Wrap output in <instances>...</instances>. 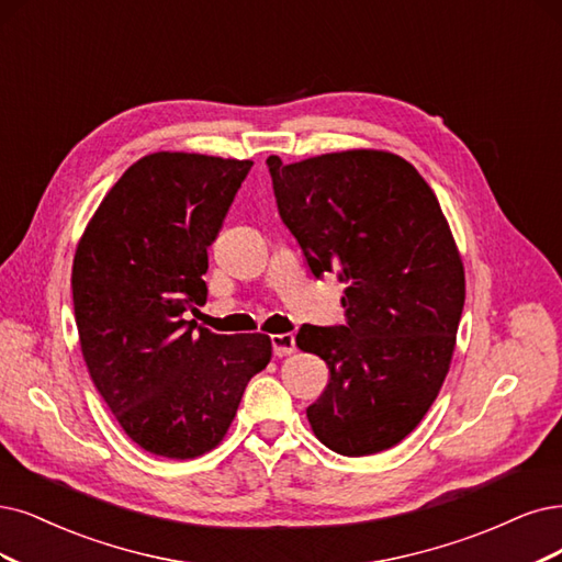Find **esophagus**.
Instances as JSON below:
<instances>
[{"label": "esophagus", "mask_w": 562, "mask_h": 562, "mask_svg": "<svg viewBox=\"0 0 562 562\" xmlns=\"http://www.w3.org/2000/svg\"><path fill=\"white\" fill-rule=\"evenodd\" d=\"M270 345H273V355H276L278 359L289 357V355H294V349H296V340H294V336H292V334H278V336H270Z\"/></svg>", "instance_id": "esophagus-1"}]
</instances>
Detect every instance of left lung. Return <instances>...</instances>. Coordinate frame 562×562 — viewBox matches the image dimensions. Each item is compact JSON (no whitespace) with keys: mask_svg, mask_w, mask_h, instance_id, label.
<instances>
[{"mask_svg":"<svg viewBox=\"0 0 562 562\" xmlns=\"http://www.w3.org/2000/svg\"><path fill=\"white\" fill-rule=\"evenodd\" d=\"M266 164L313 276L347 284L345 324H303L296 336L330 372L307 422L342 456L391 449L438 398L465 303L442 207L409 161L382 150Z\"/></svg>","mask_w":562,"mask_h":562,"instance_id":"obj_1","label":"left lung"}]
</instances>
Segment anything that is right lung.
I'll return each instance as SVG.
<instances>
[{
    "label": "right lung",
    "mask_w": 562,
    "mask_h": 562,
    "mask_svg": "<svg viewBox=\"0 0 562 562\" xmlns=\"http://www.w3.org/2000/svg\"><path fill=\"white\" fill-rule=\"evenodd\" d=\"M249 169V159L192 153L143 157L76 247L74 313L90 378L122 430L164 459L215 449L270 361L263 334L217 336L184 319L205 303L207 247Z\"/></svg>",
    "instance_id": "right-lung-1"
}]
</instances>
